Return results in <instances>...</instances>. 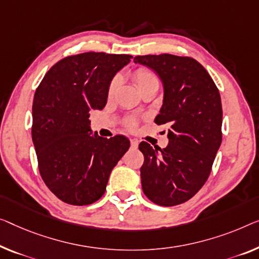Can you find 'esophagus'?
I'll return each instance as SVG.
<instances>
[{
    "label": "esophagus",
    "instance_id": "34e87169",
    "mask_svg": "<svg viewBox=\"0 0 259 259\" xmlns=\"http://www.w3.org/2000/svg\"><path fill=\"white\" fill-rule=\"evenodd\" d=\"M130 143H131V146H133L134 149H136L138 146V141L135 140V138H133V140H130Z\"/></svg>",
    "mask_w": 259,
    "mask_h": 259
}]
</instances>
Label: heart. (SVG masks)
<instances>
[{
    "label": "heart",
    "instance_id": "obj_1",
    "mask_svg": "<svg viewBox=\"0 0 259 259\" xmlns=\"http://www.w3.org/2000/svg\"><path fill=\"white\" fill-rule=\"evenodd\" d=\"M134 79H135V82H136V84H137V87H140V86H142V84H144L146 82H150V81L157 80L156 75H154L151 71H149V69H145V68L137 69V71L135 72ZM118 83H119V79L114 78L113 81H111L109 84V91H108L109 95L114 94L115 91L117 90ZM130 125H133V123H131Z\"/></svg>",
    "mask_w": 259,
    "mask_h": 259
}]
</instances>
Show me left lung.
I'll use <instances>...</instances> for the list:
<instances>
[{
  "instance_id": "left-lung-1",
  "label": "left lung",
  "mask_w": 259,
  "mask_h": 259,
  "mask_svg": "<svg viewBox=\"0 0 259 259\" xmlns=\"http://www.w3.org/2000/svg\"><path fill=\"white\" fill-rule=\"evenodd\" d=\"M163 83V105L154 118L168 124L165 149L142 142V188L152 202L171 207L200 191L222 142L221 96L213 79L193 58L173 55L137 56Z\"/></svg>"
}]
</instances>
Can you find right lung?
Here are the masks:
<instances>
[{"mask_svg": "<svg viewBox=\"0 0 259 259\" xmlns=\"http://www.w3.org/2000/svg\"><path fill=\"white\" fill-rule=\"evenodd\" d=\"M129 55L87 52L58 61L34 93L32 142L46 186L61 201L86 206L105 194L110 172L128 151L122 135L93 134L90 111L101 110L109 84Z\"/></svg>", "mask_w": 259, "mask_h": 259, "instance_id": "add662e5", "label": "right lung"}]
</instances>
